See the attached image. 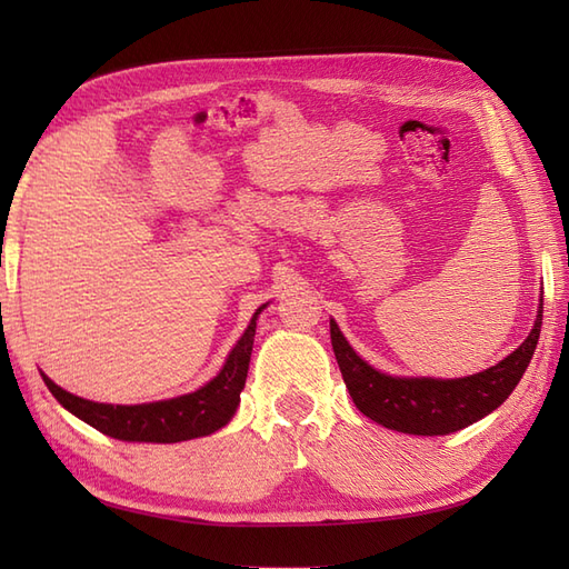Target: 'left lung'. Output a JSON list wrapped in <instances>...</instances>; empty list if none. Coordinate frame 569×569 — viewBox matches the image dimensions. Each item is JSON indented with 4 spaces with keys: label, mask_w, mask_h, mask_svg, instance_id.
I'll return each instance as SVG.
<instances>
[{
    "label": "left lung",
    "mask_w": 569,
    "mask_h": 569,
    "mask_svg": "<svg viewBox=\"0 0 569 569\" xmlns=\"http://www.w3.org/2000/svg\"><path fill=\"white\" fill-rule=\"evenodd\" d=\"M541 320L543 301L529 337L518 349L493 368L458 380L385 375L349 347L335 320H330V337L343 385L363 416L403 435L443 437L489 416L508 399L537 349Z\"/></svg>",
    "instance_id": "left-lung-1"
}]
</instances>
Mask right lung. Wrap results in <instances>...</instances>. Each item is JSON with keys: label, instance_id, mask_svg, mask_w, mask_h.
<instances>
[{"label": "right lung", "instance_id": "obj_1", "mask_svg": "<svg viewBox=\"0 0 569 569\" xmlns=\"http://www.w3.org/2000/svg\"><path fill=\"white\" fill-rule=\"evenodd\" d=\"M266 306L253 313L244 335L230 351L226 366L201 389L178 396V399L140 403V406H111L94 403L61 389L42 372V380L54 393V399L71 410L76 418L92 425L101 435L120 441H149V443H178L218 432L226 427L239 406V393L244 389L249 360L253 349L256 318Z\"/></svg>", "mask_w": 569, "mask_h": 569}]
</instances>
